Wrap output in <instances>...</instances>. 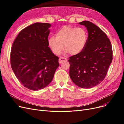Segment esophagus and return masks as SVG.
Wrapping results in <instances>:
<instances>
[{
  "label": "esophagus",
  "mask_w": 124,
  "mask_h": 124,
  "mask_svg": "<svg viewBox=\"0 0 124 124\" xmlns=\"http://www.w3.org/2000/svg\"><path fill=\"white\" fill-rule=\"evenodd\" d=\"M67 61V58H66L65 57H61V58H59V63H61L62 62Z\"/></svg>",
  "instance_id": "34e87169"
}]
</instances>
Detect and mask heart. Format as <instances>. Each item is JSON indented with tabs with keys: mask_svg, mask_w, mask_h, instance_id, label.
Here are the masks:
<instances>
[{
	"mask_svg": "<svg viewBox=\"0 0 124 124\" xmlns=\"http://www.w3.org/2000/svg\"><path fill=\"white\" fill-rule=\"evenodd\" d=\"M87 32L82 27L65 26L48 39V46L53 53L59 55L65 48L66 53L77 55L83 51L87 43Z\"/></svg>",
	"mask_w": 124,
	"mask_h": 124,
	"instance_id": "heart-1",
	"label": "heart"
}]
</instances>
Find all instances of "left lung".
I'll return each mask as SVG.
<instances>
[{"instance_id": "left-lung-1", "label": "left lung", "mask_w": 124, "mask_h": 124, "mask_svg": "<svg viewBox=\"0 0 124 124\" xmlns=\"http://www.w3.org/2000/svg\"><path fill=\"white\" fill-rule=\"evenodd\" d=\"M79 24L87 28V43L80 53L69 57V76L78 87L89 88L99 84L106 77L113 51L109 39L98 26L87 21Z\"/></svg>"}]
</instances>
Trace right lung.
Listing matches in <instances>:
<instances>
[{
	"label": "right lung",
	"mask_w": 124,
	"mask_h": 124,
	"mask_svg": "<svg viewBox=\"0 0 124 124\" xmlns=\"http://www.w3.org/2000/svg\"><path fill=\"white\" fill-rule=\"evenodd\" d=\"M49 23H36L22 29L12 44L11 66L24 87L32 91L46 87L59 64L48 46Z\"/></svg>",
	"instance_id": "obj_1"
}]
</instances>
